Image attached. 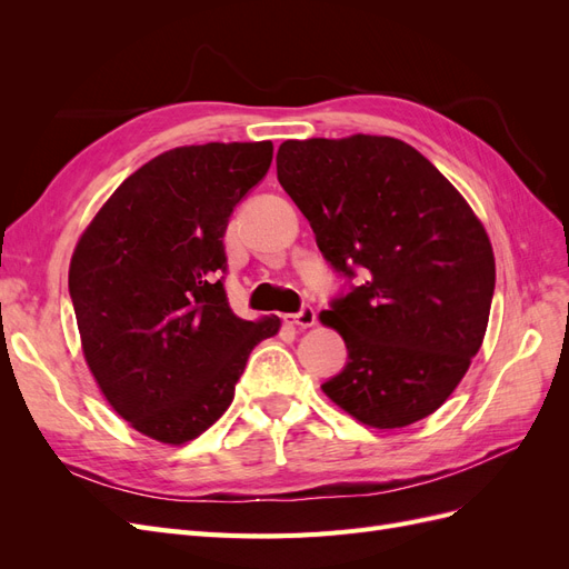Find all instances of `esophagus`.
<instances>
[{
    "instance_id": "1",
    "label": "esophagus",
    "mask_w": 569,
    "mask_h": 569,
    "mask_svg": "<svg viewBox=\"0 0 569 569\" xmlns=\"http://www.w3.org/2000/svg\"><path fill=\"white\" fill-rule=\"evenodd\" d=\"M284 322H287V325H295V327H301V330H306V327H313V325H316V311H313L311 306H303L299 313L284 316Z\"/></svg>"
}]
</instances>
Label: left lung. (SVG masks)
<instances>
[{
    "instance_id": "1",
    "label": "left lung",
    "mask_w": 569,
    "mask_h": 569,
    "mask_svg": "<svg viewBox=\"0 0 569 569\" xmlns=\"http://www.w3.org/2000/svg\"><path fill=\"white\" fill-rule=\"evenodd\" d=\"M274 161L327 261L349 278L363 270V284L320 313L349 351L327 399L377 429L432 416L489 325L496 263L481 220L393 137L287 140Z\"/></svg>"
}]
</instances>
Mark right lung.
I'll list each match as a JSON object with an SVG mask.
<instances>
[{"label":"right lung","mask_w":569,"mask_h":569,"mask_svg":"<svg viewBox=\"0 0 569 569\" xmlns=\"http://www.w3.org/2000/svg\"><path fill=\"white\" fill-rule=\"evenodd\" d=\"M272 161V142H209L159 153L120 184L80 234L68 289L88 368L137 432L180 446L234 399L258 341L280 318L232 313L230 213Z\"/></svg>","instance_id":"right-lung-1"}]
</instances>
